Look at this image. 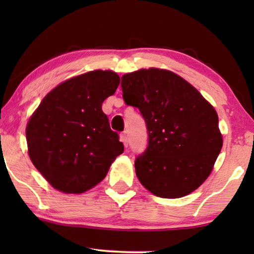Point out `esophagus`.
I'll list each match as a JSON object with an SVG mask.
<instances>
[{
  "mask_svg": "<svg viewBox=\"0 0 254 254\" xmlns=\"http://www.w3.org/2000/svg\"><path fill=\"white\" fill-rule=\"evenodd\" d=\"M120 141L123 142L125 147H127V145H128V136H127L126 131H124V133H121V135H120Z\"/></svg>",
  "mask_w": 254,
  "mask_h": 254,
  "instance_id": "obj_1",
  "label": "esophagus"
}]
</instances>
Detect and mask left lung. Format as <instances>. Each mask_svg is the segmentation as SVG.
I'll return each instance as SVG.
<instances>
[{
    "instance_id": "obj_1",
    "label": "left lung",
    "mask_w": 254,
    "mask_h": 254,
    "mask_svg": "<svg viewBox=\"0 0 254 254\" xmlns=\"http://www.w3.org/2000/svg\"><path fill=\"white\" fill-rule=\"evenodd\" d=\"M121 89L147 125V149L135 159L140 183L165 199L192 193L210 175L223 144L216 111L193 85L163 69L124 75Z\"/></svg>"
}]
</instances>
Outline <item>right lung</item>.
<instances>
[{
  "instance_id": "right-lung-1",
  "label": "right lung",
  "mask_w": 254,
  "mask_h": 254,
  "mask_svg": "<svg viewBox=\"0 0 254 254\" xmlns=\"http://www.w3.org/2000/svg\"><path fill=\"white\" fill-rule=\"evenodd\" d=\"M120 83L114 71L67 79L43 99L26 127L29 156L54 189L83 193L102 182L124 152L102 104Z\"/></svg>"
}]
</instances>
